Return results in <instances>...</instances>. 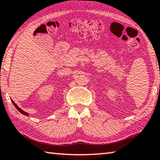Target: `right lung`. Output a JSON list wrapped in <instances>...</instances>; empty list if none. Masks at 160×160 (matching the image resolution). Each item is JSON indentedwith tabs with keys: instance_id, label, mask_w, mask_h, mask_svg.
I'll use <instances>...</instances> for the list:
<instances>
[{
	"instance_id": "1",
	"label": "right lung",
	"mask_w": 160,
	"mask_h": 160,
	"mask_svg": "<svg viewBox=\"0 0 160 160\" xmlns=\"http://www.w3.org/2000/svg\"><path fill=\"white\" fill-rule=\"evenodd\" d=\"M11 100H12V99H11ZM12 103H13V105H14V107H15L16 108H17V110H18V112H20L21 114H23L26 115V116H28V115H29V114H28V113H27V112H24L23 110H22V109H21L19 107H18V106L17 104H16V103H15L13 101H12Z\"/></svg>"
}]
</instances>
